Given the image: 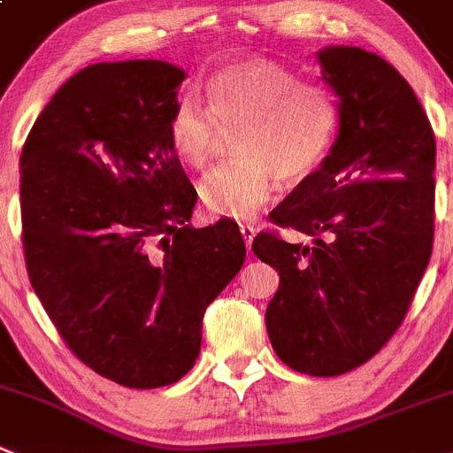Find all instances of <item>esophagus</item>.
I'll list each match as a JSON object with an SVG mask.
<instances>
[{
  "instance_id": "1",
  "label": "esophagus",
  "mask_w": 453,
  "mask_h": 453,
  "mask_svg": "<svg viewBox=\"0 0 453 453\" xmlns=\"http://www.w3.org/2000/svg\"><path fill=\"white\" fill-rule=\"evenodd\" d=\"M240 234H242L244 242H247V249H251L253 238H256V226H253V224H249V222H242V224H240Z\"/></svg>"
}]
</instances>
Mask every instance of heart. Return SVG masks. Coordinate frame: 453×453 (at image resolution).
Segmentation results:
<instances>
[{
	"label": "heart",
	"instance_id": "heart-1",
	"mask_svg": "<svg viewBox=\"0 0 453 453\" xmlns=\"http://www.w3.org/2000/svg\"><path fill=\"white\" fill-rule=\"evenodd\" d=\"M206 104L178 95L166 118V140L184 166L202 171L222 131H235L238 159L206 175L200 197L219 218L249 219L273 197L278 180L300 184L322 169L342 124L338 95L303 81L271 59L219 68L204 84Z\"/></svg>",
	"mask_w": 453,
	"mask_h": 453
}]
</instances>
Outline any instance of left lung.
Instances as JSON below:
<instances>
[{
	"label": "left lung",
	"mask_w": 453,
	"mask_h": 453,
	"mask_svg": "<svg viewBox=\"0 0 453 453\" xmlns=\"http://www.w3.org/2000/svg\"><path fill=\"white\" fill-rule=\"evenodd\" d=\"M342 124L322 169L275 206L253 253L280 273L266 307L278 358L340 376L373 358L403 325L434 247L436 140L416 93L391 64L356 46L320 50Z\"/></svg>",
	"instance_id": "obj_1"
}]
</instances>
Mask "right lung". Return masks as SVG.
I'll return each instance as SVG.
<instances>
[{
	"mask_svg": "<svg viewBox=\"0 0 453 453\" xmlns=\"http://www.w3.org/2000/svg\"><path fill=\"white\" fill-rule=\"evenodd\" d=\"M182 80L159 59L81 68L19 159L30 284L77 358L133 389L187 376L206 307L247 256L234 219L187 224L197 193L166 140Z\"/></svg>",
	"mask_w": 453,
	"mask_h": 453,
	"instance_id": "add662e5",
	"label": "right lung"
}]
</instances>
